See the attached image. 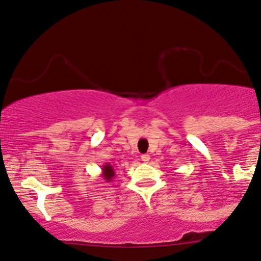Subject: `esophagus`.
Segmentation results:
<instances>
[{
  "label": "esophagus",
  "mask_w": 261,
  "mask_h": 261,
  "mask_svg": "<svg viewBox=\"0 0 261 261\" xmlns=\"http://www.w3.org/2000/svg\"><path fill=\"white\" fill-rule=\"evenodd\" d=\"M141 160L143 161V162L148 163L149 161H150V156L148 155V153H144V155H142V156H141Z\"/></svg>",
  "instance_id": "esophagus-1"
}]
</instances>
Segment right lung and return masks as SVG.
Segmentation results:
<instances>
[{
  "mask_svg": "<svg viewBox=\"0 0 261 261\" xmlns=\"http://www.w3.org/2000/svg\"><path fill=\"white\" fill-rule=\"evenodd\" d=\"M101 171H102L101 176L104 177L106 182H111L112 178L116 176L115 168H113L110 163L104 164V166H102V168H101Z\"/></svg>",
  "mask_w": 261,
  "mask_h": 261,
  "instance_id": "add662e5",
  "label": "right lung"
}]
</instances>
